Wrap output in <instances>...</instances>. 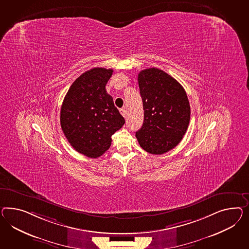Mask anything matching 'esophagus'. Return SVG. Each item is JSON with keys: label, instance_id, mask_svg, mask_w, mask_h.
Returning a JSON list of instances; mask_svg holds the SVG:
<instances>
[{"label": "esophagus", "instance_id": "34e87169", "mask_svg": "<svg viewBox=\"0 0 249 249\" xmlns=\"http://www.w3.org/2000/svg\"><path fill=\"white\" fill-rule=\"evenodd\" d=\"M120 112H121V114L122 115L124 118L127 117V112H126L125 108H121V109H120Z\"/></svg>", "mask_w": 249, "mask_h": 249}]
</instances>
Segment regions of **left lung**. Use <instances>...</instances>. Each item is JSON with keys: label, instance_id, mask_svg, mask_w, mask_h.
I'll return each mask as SVG.
<instances>
[{"label": "left lung", "instance_id": "1", "mask_svg": "<svg viewBox=\"0 0 249 249\" xmlns=\"http://www.w3.org/2000/svg\"><path fill=\"white\" fill-rule=\"evenodd\" d=\"M144 121L136 132L140 146L161 155L181 142L190 120L188 96L181 84L160 69L143 70L138 76Z\"/></svg>", "mask_w": 249, "mask_h": 249}]
</instances>
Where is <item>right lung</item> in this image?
Returning a JSON list of instances; mask_svg holds the SVG:
<instances>
[{
  "label": "right lung",
  "instance_id": "obj_1",
  "mask_svg": "<svg viewBox=\"0 0 249 249\" xmlns=\"http://www.w3.org/2000/svg\"><path fill=\"white\" fill-rule=\"evenodd\" d=\"M111 69L93 68L81 74L69 89L61 108V126L78 152L98 158L111 145V136L125 120L115 107L106 84Z\"/></svg>",
  "mask_w": 249,
  "mask_h": 249
}]
</instances>
